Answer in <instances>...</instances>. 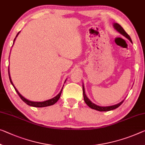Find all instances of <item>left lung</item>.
I'll return each instance as SVG.
<instances>
[{"instance_id": "1", "label": "left lung", "mask_w": 145, "mask_h": 145, "mask_svg": "<svg viewBox=\"0 0 145 145\" xmlns=\"http://www.w3.org/2000/svg\"><path fill=\"white\" fill-rule=\"evenodd\" d=\"M113 26L118 32H119L120 34H122V35H124V36L126 37L127 39L130 40V41L131 42V43H132V41L130 38V35L127 34V33L125 32V30H124L123 28H122V26L120 25V24L115 23H113ZM82 88H83V95H84V101H85L87 105H88L91 109H93V110H97V111H111V110H115V109L117 108L118 107H119L121 105V104H122V102H123V101H124V100H123V101H122L121 102H119V103H118L117 104H115V105H113V106H98V105H97V104H95L93 103V102H91L90 100L88 99V97H87V95H86V93H85V88H84V84H83V86H82Z\"/></svg>"}]
</instances>
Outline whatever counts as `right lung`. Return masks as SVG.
Returning <instances> with one entry per match:
<instances>
[{
    "label": "right lung",
    "instance_id": "add662e5",
    "mask_svg": "<svg viewBox=\"0 0 145 145\" xmlns=\"http://www.w3.org/2000/svg\"><path fill=\"white\" fill-rule=\"evenodd\" d=\"M20 33V32L18 33V34H17L16 37H15V38L14 39V41H13V44H14V42L15 41V39H16L17 37L18 36L19 34ZM13 46V45H12ZM8 74H9V78H10V82L11 84H12V86H13V88H14L16 92L17 93V94L19 95V96L20 97V98L22 99V101H23V102H25V103L27 104V105L28 106H33V107H36V108H42V107H46V106H52V105H54V104L56 103V102H57V101H58L59 99L60 98V96H61V92H62V90H63V88H62V89H61V91H60V92L57 94L56 97H54V98H52V99H49V100H47V101H43V102H34V101H29V100L26 99L24 98V97H23L21 94H20V93L18 91H17V89L16 88H15V87L14 86V85H13V82L12 81V79H11V77H10V71H9V68H8ZM66 82V80L65 81V82Z\"/></svg>",
    "mask_w": 145,
    "mask_h": 145
}]
</instances>
